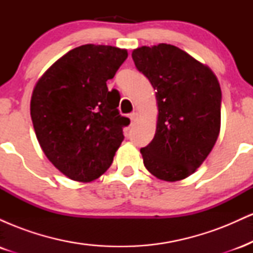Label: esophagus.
Here are the masks:
<instances>
[{
	"label": "esophagus",
	"mask_w": 253,
	"mask_h": 253,
	"mask_svg": "<svg viewBox=\"0 0 253 253\" xmlns=\"http://www.w3.org/2000/svg\"><path fill=\"white\" fill-rule=\"evenodd\" d=\"M129 119H130V121H132V123H134V121L136 120V119H138V114H136V113H130L129 114Z\"/></svg>",
	"instance_id": "esophagus-1"
}]
</instances>
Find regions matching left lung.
<instances>
[{
  "instance_id": "8db88e82",
  "label": "left lung",
  "mask_w": 253,
  "mask_h": 253,
  "mask_svg": "<svg viewBox=\"0 0 253 253\" xmlns=\"http://www.w3.org/2000/svg\"><path fill=\"white\" fill-rule=\"evenodd\" d=\"M135 68L157 90L155 138L140 149L144 165L168 182L185 178L216 143L221 89L215 75L187 52L168 43L132 52Z\"/></svg>"
}]
</instances>
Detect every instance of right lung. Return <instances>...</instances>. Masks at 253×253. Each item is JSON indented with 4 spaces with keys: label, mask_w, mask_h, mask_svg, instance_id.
Masks as SVG:
<instances>
[{
    "label": "right lung",
    "mask_w": 253,
    "mask_h": 253,
    "mask_svg": "<svg viewBox=\"0 0 253 253\" xmlns=\"http://www.w3.org/2000/svg\"><path fill=\"white\" fill-rule=\"evenodd\" d=\"M126 50L82 45L64 54L38 81L31 117L48 161L74 181L90 182L108 170L129 119L120 115L118 90L107 81L126 60Z\"/></svg>",
    "instance_id": "right-lung-1"
}]
</instances>
